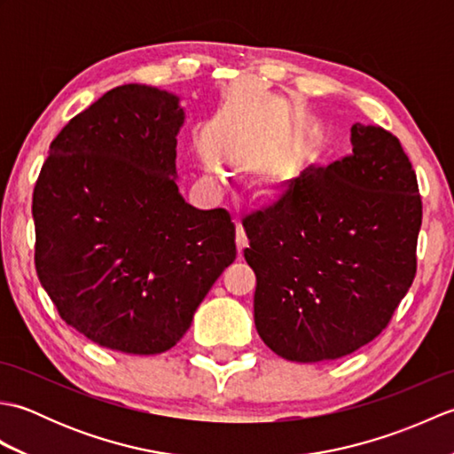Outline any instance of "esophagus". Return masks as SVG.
I'll list each match as a JSON object with an SVG mask.
<instances>
[{
	"label": "esophagus",
	"mask_w": 454,
	"mask_h": 454,
	"mask_svg": "<svg viewBox=\"0 0 454 454\" xmlns=\"http://www.w3.org/2000/svg\"><path fill=\"white\" fill-rule=\"evenodd\" d=\"M247 236H246V232H244V228H242V224H238V228H236V246H238V254L242 255L244 254V249L247 247Z\"/></svg>",
	"instance_id": "1"
}]
</instances>
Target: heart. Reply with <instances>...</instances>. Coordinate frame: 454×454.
Masks as SVG:
<instances>
[{"label": "heart", "mask_w": 454, "mask_h": 454, "mask_svg": "<svg viewBox=\"0 0 454 454\" xmlns=\"http://www.w3.org/2000/svg\"><path fill=\"white\" fill-rule=\"evenodd\" d=\"M294 192V173L293 171H273L263 179L259 187V199L265 205L278 207L293 197Z\"/></svg>", "instance_id": "obj_1"}]
</instances>
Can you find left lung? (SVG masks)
Returning <instances> with one entry per match:
<instances>
[{
	"label": "left lung",
	"mask_w": 454,
	"mask_h": 454,
	"mask_svg": "<svg viewBox=\"0 0 454 454\" xmlns=\"http://www.w3.org/2000/svg\"><path fill=\"white\" fill-rule=\"evenodd\" d=\"M351 146L304 169L285 205L244 224L257 333L288 361L340 359L372 341L416 277V171L380 127L353 124Z\"/></svg>",
	"instance_id": "1"
}]
</instances>
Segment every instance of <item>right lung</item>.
Returning <instances> with one entry per match:
<instances>
[{
	"label": "right lung",
	"mask_w": 454,
	"mask_h": 454,
	"mask_svg": "<svg viewBox=\"0 0 454 454\" xmlns=\"http://www.w3.org/2000/svg\"><path fill=\"white\" fill-rule=\"evenodd\" d=\"M179 98L114 88L52 140L33 192L35 267L58 314L107 349H171L236 259L224 208L177 187Z\"/></svg>",
	"instance_id": "add662e5"
}]
</instances>
